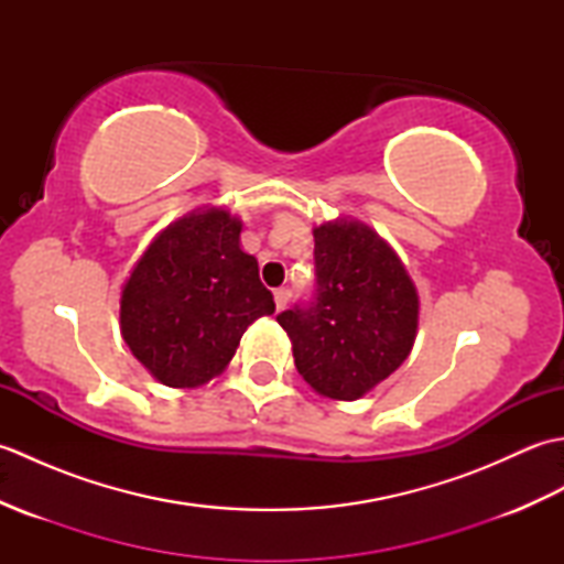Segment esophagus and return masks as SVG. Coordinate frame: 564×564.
Returning <instances> with one entry per match:
<instances>
[{"label":"esophagus","mask_w":564,"mask_h":564,"mask_svg":"<svg viewBox=\"0 0 564 564\" xmlns=\"http://www.w3.org/2000/svg\"><path fill=\"white\" fill-rule=\"evenodd\" d=\"M289 297H291L289 289H275L273 291V301H275V307H279V310H283L285 305H289Z\"/></svg>","instance_id":"34e87169"}]
</instances>
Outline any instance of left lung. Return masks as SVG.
<instances>
[{
  "label": "left lung",
  "mask_w": 564,
  "mask_h": 564,
  "mask_svg": "<svg viewBox=\"0 0 564 564\" xmlns=\"http://www.w3.org/2000/svg\"><path fill=\"white\" fill-rule=\"evenodd\" d=\"M297 373L332 400H358L412 351L419 297L398 254L361 223L315 230V295L275 317Z\"/></svg>",
  "instance_id": "obj_1"
}]
</instances>
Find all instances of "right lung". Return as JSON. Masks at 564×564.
<instances>
[{
    "label": "right lung",
    "instance_id": "right-lung-1",
    "mask_svg": "<svg viewBox=\"0 0 564 564\" xmlns=\"http://www.w3.org/2000/svg\"><path fill=\"white\" fill-rule=\"evenodd\" d=\"M239 232L227 210L188 213L154 239L123 285V339L164 386L198 388L223 373L251 322L275 310Z\"/></svg>",
    "mask_w": 564,
    "mask_h": 564
}]
</instances>
